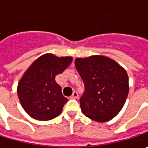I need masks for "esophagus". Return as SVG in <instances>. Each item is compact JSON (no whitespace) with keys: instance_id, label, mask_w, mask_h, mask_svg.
I'll return each mask as SVG.
<instances>
[{"instance_id":"obj_1","label":"esophagus","mask_w":148,"mask_h":148,"mask_svg":"<svg viewBox=\"0 0 148 148\" xmlns=\"http://www.w3.org/2000/svg\"><path fill=\"white\" fill-rule=\"evenodd\" d=\"M77 97H78V93H77V91H73V93L71 95V99H77Z\"/></svg>"}]
</instances>
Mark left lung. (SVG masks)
Listing matches in <instances>:
<instances>
[{
  "label": "left lung",
  "mask_w": 148,
  "mask_h": 148,
  "mask_svg": "<svg viewBox=\"0 0 148 148\" xmlns=\"http://www.w3.org/2000/svg\"><path fill=\"white\" fill-rule=\"evenodd\" d=\"M75 66L85 85V92L80 99L83 114L99 123L116 116L129 91L125 69L103 55L77 58Z\"/></svg>",
  "instance_id": "obj_1"
}]
</instances>
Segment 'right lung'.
Here are the masks:
<instances>
[{
  "instance_id": "add662e5",
  "label": "right lung",
  "mask_w": 148,
  "mask_h": 148,
  "mask_svg": "<svg viewBox=\"0 0 148 148\" xmlns=\"http://www.w3.org/2000/svg\"><path fill=\"white\" fill-rule=\"evenodd\" d=\"M72 62V57L45 53L34 60L25 71L17 86L23 109L29 116L48 121L61 114L68 99L63 96L55 77Z\"/></svg>"
}]
</instances>
